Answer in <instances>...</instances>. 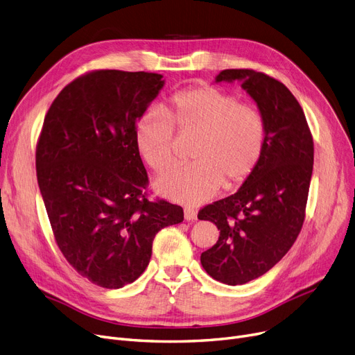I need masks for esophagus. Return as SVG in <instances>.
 <instances>
[{"label": "esophagus", "mask_w": 355, "mask_h": 355, "mask_svg": "<svg viewBox=\"0 0 355 355\" xmlns=\"http://www.w3.org/2000/svg\"><path fill=\"white\" fill-rule=\"evenodd\" d=\"M184 217L187 221H194V220H197V211L193 207H185L184 209Z\"/></svg>", "instance_id": "34e87169"}]
</instances>
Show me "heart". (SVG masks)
Instances as JSON below:
<instances>
[{
  "instance_id": "b5f03b06",
  "label": "heart",
  "mask_w": 355,
  "mask_h": 355,
  "mask_svg": "<svg viewBox=\"0 0 355 355\" xmlns=\"http://www.w3.org/2000/svg\"><path fill=\"white\" fill-rule=\"evenodd\" d=\"M191 138V165L159 177L164 197L200 204L221 187L234 190L257 170L268 142L266 119L256 105L239 102L233 93L213 85L184 89L162 112L144 114L135 125V145L146 165L165 173L177 162V137Z\"/></svg>"
}]
</instances>
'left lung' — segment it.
Returning <instances> with one entry per match:
<instances>
[{"mask_svg": "<svg viewBox=\"0 0 355 355\" xmlns=\"http://www.w3.org/2000/svg\"><path fill=\"white\" fill-rule=\"evenodd\" d=\"M240 80L266 119L268 142L254 174L230 197L198 211L217 226V243L201 253L213 279L243 285L265 275L301 233L313 166V139L291 90L266 73L226 69L216 82Z\"/></svg>", "mask_w": 355, "mask_h": 355, "instance_id": "1", "label": "left lung"}]
</instances>
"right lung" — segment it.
I'll list each match as a JSON object with an SVG mask.
<instances>
[{
  "label": "right lung",
  "instance_id": "right-lung-1",
  "mask_svg": "<svg viewBox=\"0 0 355 355\" xmlns=\"http://www.w3.org/2000/svg\"><path fill=\"white\" fill-rule=\"evenodd\" d=\"M148 71L93 70L49 107L35 170L55 243L98 286L119 289L144 273L155 234L184 220L182 207L148 200L135 125L161 87Z\"/></svg>",
  "mask_w": 355,
  "mask_h": 355
}]
</instances>
